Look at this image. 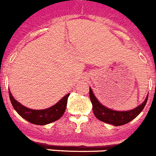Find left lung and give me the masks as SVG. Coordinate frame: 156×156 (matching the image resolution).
Here are the masks:
<instances>
[{
  "label": "left lung",
  "mask_w": 156,
  "mask_h": 156,
  "mask_svg": "<svg viewBox=\"0 0 156 156\" xmlns=\"http://www.w3.org/2000/svg\"><path fill=\"white\" fill-rule=\"evenodd\" d=\"M90 98L93 105V112L98 120L107 124L115 125V126H120V125H124L127 123L130 122L131 120L136 118L142 112L145 107V105L147 103L148 95H147L144 101L142 104L138 105L136 108H133L129 111L113 110L103 105L95 97L92 89L90 87Z\"/></svg>",
  "instance_id": "obj_1"
}]
</instances>
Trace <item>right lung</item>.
Instances as JSON below:
<instances>
[{
  "mask_svg": "<svg viewBox=\"0 0 156 156\" xmlns=\"http://www.w3.org/2000/svg\"><path fill=\"white\" fill-rule=\"evenodd\" d=\"M9 93L12 105L18 114L23 119L27 120L28 122L38 125H48L61 118L66 110L68 97L70 96V94H67L61 100L58 101L55 105L48 108L31 109V108L23 106V105L14 99L10 90Z\"/></svg>",
  "mask_w": 156,
  "mask_h": 156,
  "instance_id": "add662e5",
  "label": "right lung"
}]
</instances>
